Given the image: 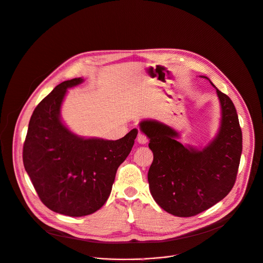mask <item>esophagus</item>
Instances as JSON below:
<instances>
[{"instance_id": "34e87169", "label": "esophagus", "mask_w": 263, "mask_h": 263, "mask_svg": "<svg viewBox=\"0 0 263 263\" xmlns=\"http://www.w3.org/2000/svg\"><path fill=\"white\" fill-rule=\"evenodd\" d=\"M138 142L140 144H146L148 142V138L144 134L139 133V135H138Z\"/></svg>"}]
</instances>
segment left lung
<instances>
[{
  "label": "left lung",
  "mask_w": 263,
  "mask_h": 263,
  "mask_svg": "<svg viewBox=\"0 0 263 263\" xmlns=\"http://www.w3.org/2000/svg\"><path fill=\"white\" fill-rule=\"evenodd\" d=\"M217 94L222 110L220 130L203 149L183 146L176 140L178 133L162 122L140 123L153 152L148 171L150 193L173 216L187 218L206 211L224 199L235 183L242 150L241 129L232 100L219 89Z\"/></svg>",
  "instance_id": "8db88e82"
}]
</instances>
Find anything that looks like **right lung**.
Listing matches in <instances>:
<instances>
[{
  "instance_id": "1",
  "label": "right lung",
  "mask_w": 263,
  "mask_h": 263,
  "mask_svg": "<svg viewBox=\"0 0 263 263\" xmlns=\"http://www.w3.org/2000/svg\"><path fill=\"white\" fill-rule=\"evenodd\" d=\"M82 78L65 81L35 108L24 143L25 169L41 200L50 211L88 216L106 203L118 167L129 154L138 129L111 141L85 139L61 121L60 109L68 88Z\"/></svg>"
}]
</instances>
